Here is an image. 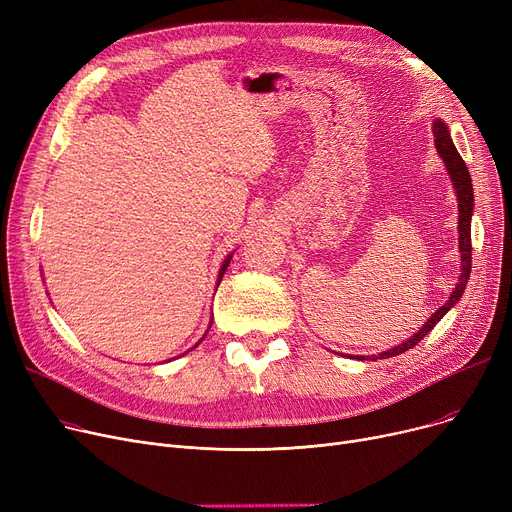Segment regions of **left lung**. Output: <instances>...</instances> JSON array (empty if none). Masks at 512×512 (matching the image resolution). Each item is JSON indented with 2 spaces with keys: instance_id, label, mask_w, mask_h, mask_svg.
Masks as SVG:
<instances>
[{
  "instance_id": "8db88e82",
  "label": "left lung",
  "mask_w": 512,
  "mask_h": 512,
  "mask_svg": "<svg viewBox=\"0 0 512 512\" xmlns=\"http://www.w3.org/2000/svg\"><path fill=\"white\" fill-rule=\"evenodd\" d=\"M434 141H436V149L440 153V157L444 159V166L450 174L452 186L456 191V199H459V251H461V276H459V284L452 290V294L448 297V301L429 317L423 328H419V332H415L409 340H405L402 344H396L390 351H384L380 355H371V361L375 359H388V357H396L400 353L409 351L417 342H421L429 332L436 328L438 321L456 305V301H461L463 292L467 288L469 282V274H471V215H473V186H471V176L469 170L465 166L463 157L456 151L452 139H450V130L442 120H434ZM359 361H363L365 357H357Z\"/></svg>"
}]
</instances>
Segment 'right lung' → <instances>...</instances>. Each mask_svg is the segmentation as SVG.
<instances>
[{
	"mask_svg": "<svg viewBox=\"0 0 512 512\" xmlns=\"http://www.w3.org/2000/svg\"><path fill=\"white\" fill-rule=\"evenodd\" d=\"M230 259H232V253H230V255H228V257L224 259V263H222V267H220V276H218V286H220V282H222V278H224V272H226V267L230 265ZM209 328H211V324H209ZM205 336H207V334H205ZM205 336H203V338H205ZM203 338H201V340H203ZM201 340H199V342H197V344H195L193 348H197V346L201 344ZM193 348H191V351H193Z\"/></svg>",
	"mask_w": 512,
	"mask_h": 512,
	"instance_id": "add662e5",
	"label": "right lung"
}]
</instances>
